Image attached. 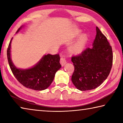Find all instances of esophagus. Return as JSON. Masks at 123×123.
<instances>
[{"mask_svg": "<svg viewBox=\"0 0 123 123\" xmlns=\"http://www.w3.org/2000/svg\"><path fill=\"white\" fill-rule=\"evenodd\" d=\"M60 63H61L62 66H64L67 63V60L64 56L62 57L61 58V59H60Z\"/></svg>", "mask_w": 123, "mask_h": 123, "instance_id": "esophagus-1", "label": "esophagus"}]
</instances>
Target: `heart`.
Here are the masks:
<instances>
[{"instance_id":"1","label":"heart","mask_w":123,"mask_h":123,"mask_svg":"<svg viewBox=\"0 0 123 123\" xmlns=\"http://www.w3.org/2000/svg\"><path fill=\"white\" fill-rule=\"evenodd\" d=\"M88 41L87 35L83 34L79 37L75 42L70 45L69 50L75 54H80L84 50Z\"/></svg>"}]
</instances>
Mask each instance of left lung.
Returning a JSON list of instances; mask_svg holds the SVG:
<instances>
[{
  "label": "left lung",
  "mask_w": 123,
  "mask_h": 123,
  "mask_svg": "<svg viewBox=\"0 0 123 123\" xmlns=\"http://www.w3.org/2000/svg\"><path fill=\"white\" fill-rule=\"evenodd\" d=\"M96 31L92 47L72 58L74 66L72 81L77 89L81 91L99 87L107 79L112 68V47L97 26Z\"/></svg>",
  "instance_id": "obj_1"
}]
</instances>
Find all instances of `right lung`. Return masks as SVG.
I'll return each instance as SVG.
<instances>
[{"label":"right lung","mask_w":123,"mask_h":123,"mask_svg":"<svg viewBox=\"0 0 123 123\" xmlns=\"http://www.w3.org/2000/svg\"><path fill=\"white\" fill-rule=\"evenodd\" d=\"M23 26L18 29V33ZM10 41L7 50V59L10 67L14 76L20 84L26 88L36 91H42L47 89L53 81L56 73L61 67L60 63L59 54L52 55H44L37 63L32 67L27 69L17 68L13 64L11 57Z\"/></svg>","instance_id":"obj_1"}]
</instances>
